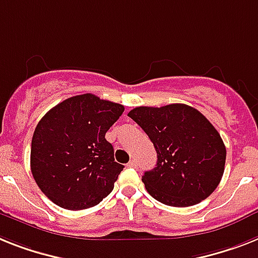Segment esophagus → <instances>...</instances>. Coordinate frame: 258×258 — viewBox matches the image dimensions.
<instances>
[{
	"label": "esophagus",
	"mask_w": 258,
	"mask_h": 258,
	"mask_svg": "<svg viewBox=\"0 0 258 258\" xmlns=\"http://www.w3.org/2000/svg\"><path fill=\"white\" fill-rule=\"evenodd\" d=\"M127 167H136L137 166V162L136 161H131V162H127Z\"/></svg>",
	"instance_id": "34e87169"
}]
</instances>
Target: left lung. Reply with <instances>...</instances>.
Wrapping results in <instances>:
<instances>
[{"label": "left lung", "instance_id": "obj_1", "mask_svg": "<svg viewBox=\"0 0 258 258\" xmlns=\"http://www.w3.org/2000/svg\"><path fill=\"white\" fill-rule=\"evenodd\" d=\"M127 116L154 144L157 165L142 176L154 199L188 207L214 192L224 172L227 150L219 132L199 110L186 104L137 106Z\"/></svg>", "mask_w": 258, "mask_h": 258}]
</instances>
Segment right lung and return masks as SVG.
Here are the masks:
<instances>
[{
  "instance_id": "right-lung-1",
  "label": "right lung",
  "mask_w": 258,
  "mask_h": 258,
  "mask_svg": "<svg viewBox=\"0 0 258 258\" xmlns=\"http://www.w3.org/2000/svg\"><path fill=\"white\" fill-rule=\"evenodd\" d=\"M124 105L84 93L61 101L38 122L30 166L42 192L66 210H86L108 197L124 166L105 133Z\"/></svg>"
}]
</instances>
